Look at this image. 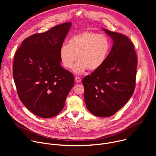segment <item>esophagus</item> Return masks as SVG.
<instances>
[{
    "label": "esophagus",
    "instance_id": "1",
    "mask_svg": "<svg viewBox=\"0 0 156 156\" xmlns=\"http://www.w3.org/2000/svg\"><path fill=\"white\" fill-rule=\"evenodd\" d=\"M81 81V78L80 77H76L75 78V81L76 83H80Z\"/></svg>",
    "mask_w": 156,
    "mask_h": 156
}]
</instances>
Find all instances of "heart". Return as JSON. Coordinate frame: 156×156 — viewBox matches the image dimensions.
I'll return each mask as SVG.
<instances>
[{"label":"heart","instance_id":"b5f03b06","mask_svg":"<svg viewBox=\"0 0 156 156\" xmlns=\"http://www.w3.org/2000/svg\"><path fill=\"white\" fill-rule=\"evenodd\" d=\"M110 49L108 38L92 31H84L72 36L67 45L60 48L59 55L65 68L70 69L76 60L74 67L76 74H81L87 69L95 71L105 62Z\"/></svg>","mask_w":156,"mask_h":156}]
</instances>
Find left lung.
Returning a JSON list of instances; mask_svg holds the SVG:
<instances>
[{"label":"left lung","mask_w":156,"mask_h":156,"mask_svg":"<svg viewBox=\"0 0 156 156\" xmlns=\"http://www.w3.org/2000/svg\"><path fill=\"white\" fill-rule=\"evenodd\" d=\"M113 40L105 62L83 81L84 101L90 112L99 117L114 115L134 92L137 57L134 45L122 34L103 29Z\"/></svg>","instance_id":"left-lung-1"}]
</instances>
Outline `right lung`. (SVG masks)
Returning <instances> with one entry per match:
<instances>
[{"label": "right lung", "mask_w": 156, "mask_h": 156, "mask_svg": "<svg viewBox=\"0 0 156 156\" xmlns=\"http://www.w3.org/2000/svg\"><path fill=\"white\" fill-rule=\"evenodd\" d=\"M72 23L26 38L16 51L13 76L20 101L34 115L51 118L63 109L75 78L60 65L59 52Z\"/></svg>", "instance_id": "right-lung-1"}]
</instances>
